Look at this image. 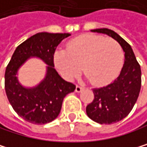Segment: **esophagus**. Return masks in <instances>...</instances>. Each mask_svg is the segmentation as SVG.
<instances>
[{"label": "esophagus", "mask_w": 147, "mask_h": 147, "mask_svg": "<svg viewBox=\"0 0 147 147\" xmlns=\"http://www.w3.org/2000/svg\"><path fill=\"white\" fill-rule=\"evenodd\" d=\"M83 88H84V87H83V86H79V85H77V86H76V88H75V91H76L77 93H80V92L82 91Z\"/></svg>", "instance_id": "34e87169"}]
</instances>
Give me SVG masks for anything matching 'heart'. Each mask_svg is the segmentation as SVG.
<instances>
[{
    "label": "heart",
    "mask_w": 147,
    "mask_h": 147,
    "mask_svg": "<svg viewBox=\"0 0 147 147\" xmlns=\"http://www.w3.org/2000/svg\"><path fill=\"white\" fill-rule=\"evenodd\" d=\"M123 59L120 45L112 38L98 35H82L70 41L67 52L58 50L54 63L67 80L75 78L82 71L94 85H103L118 74Z\"/></svg>",
    "instance_id": "obj_1"
}]
</instances>
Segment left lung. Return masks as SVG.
I'll list each match as a JSON object with an SVG mask.
<instances>
[{
    "instance_id": "obj_1",
    "label": "left lung",
    "mask_w": 147,
    "mask_h": 147,
    "mask_svg": "<svg viewBox=\"0 0 147 147\" xmlns=\"http://www.w3.org/2000/svg\"><path fill=\"white\" fill-rule=\"evenodd\" d=\"M91 31L111 36L124 52V64L118 77L105 87L93 88L94 100L86 108L87 115L93 121L111 124L126 117L135 105L141 88L140 65L131 45L117 33L106 28Z\"/></svg>"
}]
</instances>
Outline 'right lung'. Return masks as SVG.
<instances>
[{
  "mask_svg": "<svg viewBox=\"0 0 147 147\" xmlns=\"http://www.w3.org/2000/svg\"><path fill=\"white\" fill-rule=\"evenodd\" d=\"M69 33L40 32L19 45L5 71V91L14 111L25 121L44 124L53 121L59 114L63 100L74 92L75 85L65 82L54 69V53ZM30 57H38L47 64V73L41 83L26 89L18 82L17 70Z\"/></svg>",
  "mask_w": 147,
  "mask_h": 147,
  "instance_id": "right-lung-1",
  "label": "right lung"
}]
</instances>
